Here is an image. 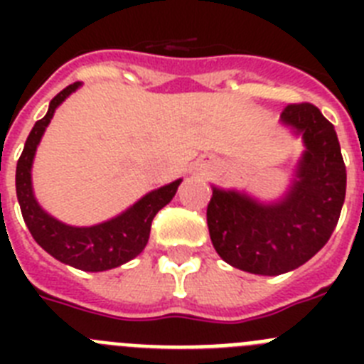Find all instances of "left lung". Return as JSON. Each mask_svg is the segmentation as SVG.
<instances>
[{
  "mask_svg": "<svg viewBox=\"0 0 364 364\" xmlns=\"http://www.w3.org/2000/svg\"><path fill=\"white\" fill-rule=\"evenodd\" d=\"M281 118L306 144L290 195L262 205L240 193L213 189L205 213L218 255L257 275H281L310 260L332 237L346 193L339 140L323 112L304 102L288 105Z\"/></svg>",
  "mask_w": 364,
  "mask_h": 364,
  "instance_id": "left-lung-1",
  "label": "left lung"
}]
</instances>
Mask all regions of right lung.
<instances>
[{
  "label": "right lung",
  "mask_w": 364,
  "mask_h": 364,
  "mask_svg": "<svg viewBox=\"0 0 364 364\" xmlns=\"http://www.w3.org/2000/svg\"><path fill=\"white\" fill-rule=\"evenodd\" d=\"M78 85V82L70 83L63 91L58 92L50 100L47 114L32 127L25 142L23 153L16 166V195H18L19 208H21V215H23L28 231L45 252L73 268L83 269V272H104V269L117 268L127 260L134 259L146 247L154 215L171 202L176 188L180 186V180L154 189L120 217L98 224V226L73 228L45 213L32 195V159L41 140V134L49 125L56 107L70 92L76 91Z\"/></svg>",
  "instance_id": "add662e5"
}]
</instances>
